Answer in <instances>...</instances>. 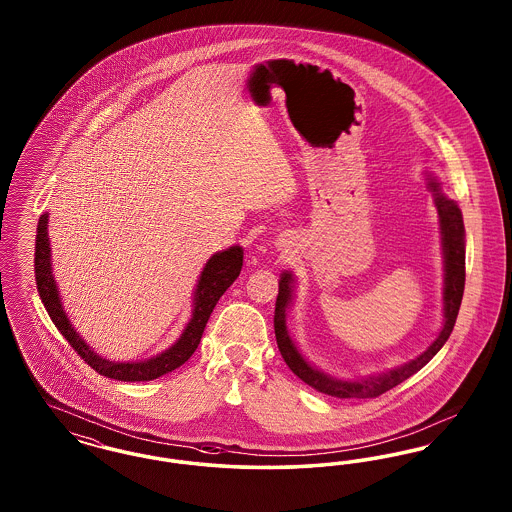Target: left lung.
Returning <instances> with one entry per match:
<instances>
[{"instance_id":"8db88e82","label":"left lung","mask_w":512,"mask_h":512,"mask_svg":"<svg viewBox=\"0 0 512 512\" xmlns=\"http://www.w3.org/2000/svg\"><path fill=\"white\" fill-rule=\"evenodd\" d=\"M430 190L436 197V207H438L439 224H441V240H443V255H445V290H443V301H445V322L439 332L436 341L411 363L399 366L395 370H390L380 376H372L365 380L357 382H343V380H334L326 374H322L317 368L309 365L297 347L293 345L292 338L286 328V309L292 299V274L284 272L278 288V297H276V309H274V334H276V343L282 353V359L286 365L290 366L293 374L301 378L305 384L313 386L315 390L322 391L332 397L340 399H372L378 397L386 391L393 390L407 378H411L414 372H418L422 366L426 365L443 343L449 340L455 320L461 309L464 292V224L461 209L455 205V201L447 199L445 195L439 192L438 182L430 180L428 182Z\"/></svg>"}]
</instances>
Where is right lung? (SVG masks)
I'll list each match as a JSON object with an SVG mask.
<instances>
[{
  "instance_id": "right-lung-1",
  "label": "right lung",
  "mask_w": 512,
  "mask_h": 512,
  "mask_svg": "<svg viewBox=\"0 0 512 512\" xmlns=\"http://www.w3.org/2000/svg\"><path fill=\"white\" fill-rule=\"evenodd\" d=\"M49 251L51 249H49L48 213H46V215H40L38 219L36 247H34V274H36V288L40 293V299L48 311L49 318L53 320L57 330L63 334V338L71 343L74 351L101 376H107L119 382L155 380L163 374H169L174 368L184 365L194 355L201 341V334L205 330V324L211 317L220 295L226 292L232 286V282L240 276L242 263H244V249L240 245H234L222 253L213 255L199 276L194 295V317L188 322L180 340L176 341L171 349H167L165 353L153 359L140 361V363H113L96 355L74 332L69 318L61 307V299L51 274Z\"/></svg>"
}]
</instances>
